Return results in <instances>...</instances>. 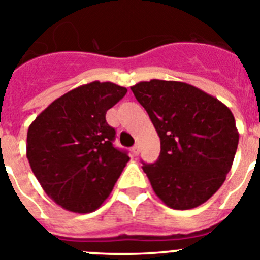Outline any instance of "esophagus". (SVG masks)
Segmentation results:
<instances>
[{
    "label": "esophagus",
    "mask_w": 260,
    "mask_h": 260,
    "mask_svg": "<svg viewBox=\"0 0 260 260\" xmlns=\"http://www.w3.org/2000/svg\"><path fill=\"white\" fill-rule=\"evenodd\" d=\"M132 152H133V156H138V155H139V146H138V144H135V146L133 147Z\"/></svg>",
    "instance_id": "esophagus-1"
}]
</instances>
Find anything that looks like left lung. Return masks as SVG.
Instances as JSON below:
<instances>
[{
    "label": "left lung",
    "mask_w": 260,
    "mask_h": 260,
    "mask_svg": "<svg viewBox=\"0 0 260 260\" xmlns=\"http://www.w3.org/2000/svg\"><path fill=\"white\" fill-rule=\"evenodd\" d=\"M150 116L160 156L143 164L168 207L191 210L215 194L231 171L240 134L228 107L191 84L152 79L132 87Z\"/></svg>",
    "instance_id": "8db88e82"
}]
</instances>
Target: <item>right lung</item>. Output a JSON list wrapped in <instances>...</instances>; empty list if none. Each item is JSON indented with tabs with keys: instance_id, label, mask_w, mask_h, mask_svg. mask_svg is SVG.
<instances>
[{
	"instance_id": "add662e5",
	"label": "right lung",
	"mask_w": 260,
	"mask_h": 260,
	"mask_svg": "<svg viewBox=\"0 0 260 260\" xmlns=\"http://www.w3.org/2000/svg\"><path fill=\"white\" fill-rule=\"evenodd\" d=\"M127 92L112 82H91L56 99L29 125L27 158L41 187L65 210H98L130 160L113 147L107 110Z\"/></svg>"
}]
</instances>
